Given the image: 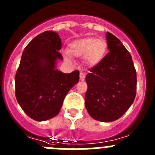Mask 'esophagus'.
I'll return each instance as SVG.
<instances>
[{
	"instance_id": "obj_1",
	"label": "esophagus",
	"mask_w": 155,
	"mask_h": 155,
	"mask_svg": "<svg viewBox=\"0 0 155 155\" xmlns=\"http://www.w3.org/2000/svg\"><path fill=\"white\" fill-rule=\"evenodd\" d=\"M86 74L83 72H80V80L81 81H84V78H85Z\"/></svg>"
}]
</instances>
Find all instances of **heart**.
I'll use <instances>...</instances> for the list:
<instances>
[{"mask_svg":"<svg viewBox=\"0 0 155 155\" xmlns=\"http://www.w3.org/2000/svg\"><path fill=\"white\" fill-rule=\"evenodd\" d=\"M106 50L107 44L104 39L85 38L71 42L68 45V53H64V57L65 61L69 63L72 62V59L69 55L83 57V61L86 64L94 66L103 60Z\"/></svg>","mask_w":155,"mask_h":155,"instance_id":"b5f03b06","label":"heart"}]
</instances>
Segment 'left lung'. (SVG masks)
Listing matches in <instances>:
<instances>
[{
  "instance_id": "8db88e82",
  "label": "left lung",
  "mask_w": 155,
  "mask_h": 155,
  "mask_svg": "<svg viewBox=\"0 0 155 155\" xmlns=\"http://www.w3.org/2000/svg\"><path fill=\"white\" fill-rule=\"evenodd\" d=\"M109 53L89 70L85 107L95 120L113 122L130 107L136 96L137 74L132 57L120 39L106 33Z\"/></svg>"
}]
</instances>
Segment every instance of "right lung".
I'll list each match as a JSON object with an SVG mask.
<instances>
[{"label":"right lung","instance_id":"add662e5","mask_svg":"<svg viewBox=\"0 0 155 155\" xmlns=\"http://www.w3.org/2000/svg\"><path fill=\"white\" fill-rule=\"evenodd\" d=\"M62 43L58 33L46 31L25 48L15 75L18 102L30 118L46 121L57 116L64 98L79 81V71L64 74L57 69L62 61Z\"/></svg>","mask_w":155,"mask_h":155}]
</instances>
